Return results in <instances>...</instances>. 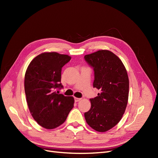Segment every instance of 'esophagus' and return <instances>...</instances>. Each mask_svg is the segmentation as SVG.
<instances>
[{
  "instance_id": "34e87169",
  "label": "esophagus",
  "mask_w": 158,
  "mask_h": 158,
  "mask_svg": "<svg viewBox=\"0 0 158 158\" xmlns=\"http://www.w3.org/2000/svg\"><path fill=\"white\" fill-rule=\"evenodd\" d=\"M80 98H74V101L75 102H78L79 101H80Z\"/></svg>"
}]
</instances>
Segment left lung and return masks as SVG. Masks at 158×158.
<instances>
[{
  "label": "left lung",
  "instance_id": "left-lung-1",
  "mask_svg": "<svg viewBox=\"0 0 158 158\" xmlns=\"http://www.w3.org/2000/svg\"><path fill=\"white\" fill-rule=\"evenodd\" d=\"M94 72V88L100 90L89 99L91 108L84 113L88 125L106 132L121 121L127 106L129 81L125 66L118 57L107 50L84 56Z\"/></svg>",
  "mask_w": 158,
  "mask_h": 158
}]
</instances>
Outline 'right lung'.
I'll list each match as a JSON object with an SVG mask.
<instances>
[{
	"label": "right lung",
	"instance_id": "right-lung-1",
	"mask_svg": "<svg viewBox=\"0 0 158 158\" xmlns=\"http://www.w3.org/2000/svg\"><path fill=\"white\" fill-rule=\"evenodd\" d=\"M71 57L55 52H44L33 59L26 70L24 89L27 103L34 120L47 129L62 125L74 107L73 97L59 90L62 68Z\"/></svg>",
	"mask_w": 158,
	"mask_h": 158
}]
</instances>
